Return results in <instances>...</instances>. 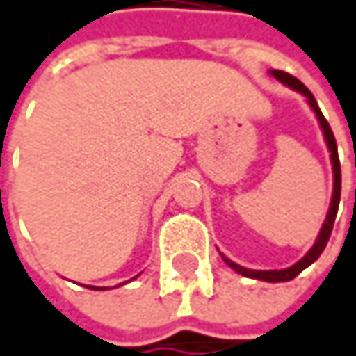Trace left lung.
I'll return each instance as SVG.
<instances>
[{"mask_svg":"<svg viewBox=\"0 0 356 356\" xmlns=\"http://www.w3.org/2000/svg\"><path fill=\"white\" fill-rule=\"evenodd\" d=\"M271 75H273L277 81L285 83L287 87H291V89H296V91L304 93V95L307 97V104H309V108L316 112V118H318V122H320V128H322V132H324L326 145H328V150H330L332 171H334V191H332V202H330V208H328V216H326V220H324V224H322V230H320V234H318L316 243H314V246L307 250V254L302 259V261H298V263H296V265H291L289 269H281V271H252V269H244V267H241V265L232 263L228 257H224V254H222L224 263H226L228 267H232L236 273L244 275V277H250V279H261V281L279 283V281H291L293 277H298V275L302 273L306 267H309V265H312V263L322 254V250L326 248L328 238H330V234H332V226H334L337 211H339L340 161H339V150H337V140H334V134H332V128H330V124L326 122V118H324L322 112H320V108H318V104H316V99H314L312 91H309V89H307L306 85L300 81V79H296L293 75H289V73H285V71H275L273 69V71H271Z\"/></svg>","mask_w":356,"mask_h":356,"instance_id":"1","label":"left lung"}]
</instances>
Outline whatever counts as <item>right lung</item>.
I'll use <instances>...</instances> for the list:
<instances>
[{
  "label": "right lung",
  "mask_w": 356,
  "mask_h": 356,
  "mask_svg": "<svg viewBox=\"0 0 356 356\" xmlns=\"http://www.w3.org/2000/svg\"><path fill=\"white\" fill-rule=\"evenodd\" d=\"M89 289H102V287H89ZM106 289V287H104Z\"/></svg>",
  "instance_id": "obj_1"
}]
</instances>
